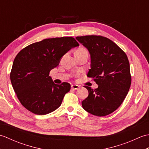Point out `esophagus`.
Masks as SVG:
<instances>
[{"mask_svg": "<svg viewBox=\"0 0 149 149\" xmlns=\"http://www.w3.org/2000/svg\"><path fill=\"white\" fill-rule=\"evenodd\" d=\"M79 88H80L79 86H78V85H75V84L72 85V86H71V88L72 90H75L79 89Z\"/></svg>", "mask_w": 149, "mask_h": 149, "instance_id": "1", "label": "esophagus"}]
</instances>
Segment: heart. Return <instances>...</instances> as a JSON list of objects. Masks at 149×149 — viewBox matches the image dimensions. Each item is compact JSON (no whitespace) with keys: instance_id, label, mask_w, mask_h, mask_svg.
Listing matches in <instances>:
<instances>
[{"instance_id":"1","label":"heart","mask_w":149,"mask_h":149,"mask_svg":"<svg viewBox=\"0 0 149 149\" xmlns=\"http://www.w3.org/2000/svg\"><path fill=\"white\" fill-rule=\"evenodd\" d=\"M87 52V50L84 48H83V47H80V48L77 49V50L75 51V53H82V52Z\"/></svg>"}]
</instances>
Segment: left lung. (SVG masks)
<instances>
[{"label": "left lung", "mask_w": 149, "mask_h": 149, "mask_svg": "<svg viewBox=\"0 0 149 149\" xmlns=\"http://www.w3.org/2000/svg\"><path fill=\"white\" fill-rule=\"evenodd\" d=\"M77 40L88 50L91 69L87 76L99 85L96 89L84 86L88 97L82 102L87 112L104 116L121 105L131 84L130 65L127 55L113 41L102 36H77Z\"/></svg>", "instance_id": "1"}]
</instances>
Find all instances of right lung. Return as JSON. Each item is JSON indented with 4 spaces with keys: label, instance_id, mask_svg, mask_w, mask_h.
<instances>
[{
    "label": "right lung",
    "instance_id": "add662e5",
    "mask_svg": "<svg viewBox=\"0 0 149 149\" xmlns=\"http://www.w3.org/2000/svg\"><path fill=\"white\" fill-rule=\"evenodd\" d=\"M78 42L72 37L45 39L25 47L14 59L10 79L18 100L36 115L51 113L61 106L70 84L54 83L49 72Z\"/></svg>",
    "mask_w": 149,
    "mask_h": 149
}]
</instances>
